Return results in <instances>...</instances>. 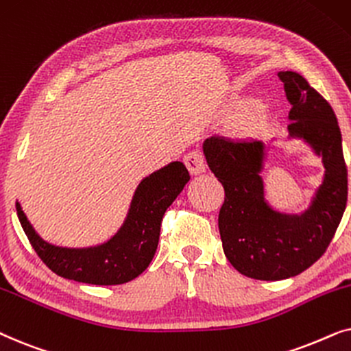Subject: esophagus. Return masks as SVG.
I'll return each instance as SVG.
<instances>
[{
  "instance_id": "obj_1",
  "label": "esophagus",
  "mask_w": 351,
  "mask_h": 351,
  "mask_svg": "<svg viewBox=\"0 0 351 351\" xmlns=\"http://www.w3.org/2000/svg\"><path fill=\"white\" fill-rule=\"evenodd\" d=\"M184 163L188 167L191 175H200L207 170V163H205V158L199 151H193L184 156Z\"/></svg>"
}]
</instances>
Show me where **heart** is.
Here are the masks:
<instances>
[{
  "instance_id": "b5f03b06",
  "label": "heart",
  "mask_w": 351,
  "mask_h": 351,
  "mask_svg": "<svg viewBox=\"0 0 351 351\" xmlns=\"http://www.w3.org/2000/svg\"><path fill=\"white\" fill-rule=\"evenodd\" d=\"M265 120H266V107L263 104H260V102H252V104L247 107L244 114H242L239 119L232 121L231 125L232 133L245 136V134L254 133Z\"/></svg>"
}]
</instances>
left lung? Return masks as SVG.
Here are the masks:
<instances>
[{"label": "left lung", "instance_id": "8db88e82", "mask_svg": "<svg viewBox=\"0 0 351 351\" xmlns=\"http://www.w3.org/2000/svg\"><path fill=\"white\" fill-rule=\"evenodd\" d=\"M289 112L287 139H298L322 160L324 175L300 213L274 208L263 180L268 147L258 139L212 136L204 141L207 165L224 188L218 228L230 263L247 278L281 281L319 260L347 207L342 133L328 101L300 73H278Z\"/></svg>", "mask_w": 351, "mask_h": 351}]
</instances>
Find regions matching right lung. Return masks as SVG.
Segmentation results:
<instances>
[{"instance_id": "1", "label": "right lung", "mask_w": 351, "mask_h": 351, "mask_svg": "<svg viewBox=\"0 0 351 351\" xmlns=\"http://www.w3.org/2000/svg\"><path fill=\"white\" fill-rule=\"evenodd\" d=\"M189 180L188 168L178 160L143 178L134 189L121 226L114 236L96 245H56L36 232L19 200L16 210L32 247L58 276L95 286H117L138 278L151 263L163 213Z\"/></svg>"}]
</instances>
